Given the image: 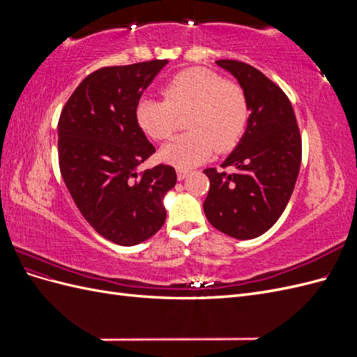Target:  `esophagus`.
I'll return each mask as SVG.
<instances>
[{"label": "esophagus", "mask_w": 357, "mask_h": 357, "mask_svg": "<svg viewBox=\"0 0 357 357\" xmlns=\"http://www.w3.org/2000/svg\"><path fill=\"white\" fill-rule=\"evenodd\" d=\"M188 174H189V172L185 171V169H177V178H178V181L185 180L188 177Z\"/></svg>", "instance_id": "obj_1"}]
</instances>
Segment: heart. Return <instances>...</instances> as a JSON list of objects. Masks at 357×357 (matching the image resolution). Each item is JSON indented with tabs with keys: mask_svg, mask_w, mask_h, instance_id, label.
Listing matches in <instances>:
<instances>
[{
	"mask_svg": "<svg viewBox=\"0 0 357 357\" xmlns=\"http://www.w3.org/2000/svg\"><path fill=\"white\" fill-rule=\"evenodd\" d=\"M162 93L165 100H139L135 119L149 137L162 142L174 134L177 116L189 113V131L160 149L159 158L167 164L188 169L207 160L214 150L223 153L238 144L250 114L238 83L207 68H190L168 80Z\"/></svg>",
	"mask_w": 357,
	"mask_h": 357,
	"instance_id": "1",
	"label": "heart"
}]
</instances>
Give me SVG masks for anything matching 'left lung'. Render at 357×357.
<instances>
[{
	"instance_id": "left-lung-1",
	"label": "left lung",
	"mask_w": 357,
	"mask_h": 357,
	"mask_svg": "<svg viewBox=\"0 0 357 357\" xmlns=\"http://www.w3.org/2000/svg\"><path fill=\"white\" fill-rule=\"evenodd\" d=\"M248 101L247 128L222 168L204 169L210 180L204 213L215 229L236 240H252L278 220L295 189L302 143L294 107L286 93L248 63L220 59Z\"/></svg>"
}]
</instances>
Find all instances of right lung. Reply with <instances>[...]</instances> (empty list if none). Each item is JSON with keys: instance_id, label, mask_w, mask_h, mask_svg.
Masks as SVG:
<instances>
[{"instance_id": "add662e5", "label": "right lung", "mask_w": 357, "mask_h": 357, "mask_svg": "<svg viewBox=\"0 0 357 357\" xmlns=\"http://www.w3.org/2000/svg\"><path fill=\"white\" fill-rule=\"evenodd\" d=\"M167 59L105 67L73 92L58 123L59 168L73 201L92 228L119 245H135L165 222L164 197L176 169L137 168L155 153L135 107Z\"/></svg>"}]
</instances>
